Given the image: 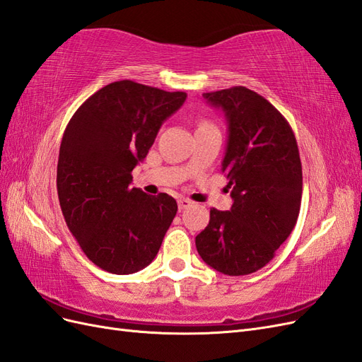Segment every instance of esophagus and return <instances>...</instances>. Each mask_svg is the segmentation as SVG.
Listing matches in <instances>:
<instances>
[{
  "mask_svg": "<svg viewBox=\"0 0 362 362\" xmlns=\"http://www.w3.org/2000/svg\"><path fill=\"white\" fill-rule=\"evenodd\" d=\"M177 204H179V209L183 211V209L189 208V206L192 204V202L188 200V199H179V200H177Z\"/></svg>",
  "mask_w": 362,
  "mask_h": 362,
  "instance_id": "1",
  "label": "esophagus"
}]
</instances>
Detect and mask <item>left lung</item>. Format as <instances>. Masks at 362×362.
Masks as SVG:
<instances>
[{"mask_svg":"<svg viewBox=\"0 0 362 362\" xmlns=\"http://www.w3.org/2000/svg\"><path fill=\"white\" fill-rule=\"evenodd\" d=\"M223 112L227 141L221 171L229 179V211L211 209L195 236L204 264L244 276L273 259L290 236L302 202V163L290 124L264 97L244 86L203 94Z\"/></svg>","mask_w":362,"mask_h":362,"instance_id":"1","label":"left lung"}]
</instances>
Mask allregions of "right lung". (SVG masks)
Instances as JSON below:
<instances>
[{
    "label": "right lung",
    "mask_w": 362,
    "mask_h": 362,
    "mask_svg": "<svg viewBox=\"0 0 362 362\" xmlns=\"http://www.w3.org/2000/svg\"><path fill=\"white\" fill-rule=\"evenodd\" d=\"M187 94L113 81L72 115L62 138L57 194L68 229L103 270L132 274L156 257L177 203L132 187L162 124Z\"/></svg>",
    "instance_id": "obj_1"
}]
</instances>
